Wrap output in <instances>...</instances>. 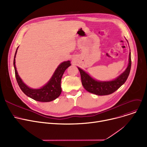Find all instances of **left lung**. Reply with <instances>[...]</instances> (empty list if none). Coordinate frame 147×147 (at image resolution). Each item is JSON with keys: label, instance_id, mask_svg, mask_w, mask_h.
I'll list each match as a JSON object with an SVG mask.
<instances>
[{"label": "left lung", "instance_id": "8db88e82", "mask_svg": "<svg viewBox=\"0 0 147 147\" xmlns=\"http://www.w3.org/2000/svg\"><path fill=\"white\" fill-rule=\"evenodd\" d=\"M81 76L82 85L88 92L97 95H107L117 90L126 81L131 68V53H129V63L125 71L117 78L110 81H99L94 79L83 69L78 67Z\"/></svg>", "mask_w": 147, "mask_h": 147}]
</instances>
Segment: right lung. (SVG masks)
Returning a JSON list of instances; mask_svg holds the SVG:
<instances>
[{"label":"right lung","instance_id":"obj_1","mask_svg":"<svg viewBox=\"0 0 147 147\" xmlns=\"http://www.w3.org/2000/svg\"><path fill=\"white\" fill-rule=\"evenodd\" d=\"M18 47L15 53L13 59V67L15 69V77L18 85L21 90L28 97L40 102H51L57 99L61 94V80L65 69L71 65L70 61H64L61 63L55 72L53 73L50 80L44 86L38 89H33L28 87L23 82L18 74L15 65V57Z\"/></svg>","mask_w":147,"mask_h":147}]
</instances>
